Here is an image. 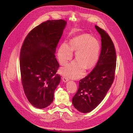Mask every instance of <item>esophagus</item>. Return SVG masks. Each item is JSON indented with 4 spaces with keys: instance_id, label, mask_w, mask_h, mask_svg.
Segmentation results:
<instances>
[{
    "instance_id": "1",
    "label": "esophagus",
    "mask_w": 133,
    "mask_h": 133,
    "mask_svg": "<svg viewBox=\"0 0 133 133\" xmlns=\"http://www.w3.org/2000/svg\"><path fill=\"white\" fill-rule=\"evenodd\" d=\"M63 81L64 82H68V79L67 78V77H63Z\"/></svg>"
}]
</instances>
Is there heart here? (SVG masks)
Returning <instances> with one entry per match:
<instances>
[{
    "mask_svg": "<svg viewBox=\"0 0 133 133\" xmlns=\"http://www.w3.org/2000/svg\"><path fill=\"white\" fill-rule=\"evenodd\" d=\"M101 44L98 40L87 34L76 36L69 41V45L64 43L58 51V57L62 66L67 64L72 58V51H76L75 59L61 70L68 77L76 78L83 75L85 69L89 70L97 64L99 59Z\"/></svg>",
    "mask_w": 133,
    "mask_h": 133,
    "instance_id": "heart-1",
    "label": "heart"
}]
</instances>
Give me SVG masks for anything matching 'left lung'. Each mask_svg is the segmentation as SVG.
<instances>
[{"label": "left lung", "instance_id": "8db88e82", "mask_svg": "<svg viewBox=\"0 0 133 133\" xmlns=\"http://www.w3.org/2000/svg\"><path fill=\"white\" fill-rule=\"evenodd\" d=\"M101 35L102 47L98 61L91 71L81 79L78 89L72 99L78 111L87 113L95 108L103 100L115 78L116 53L108 34L95 25Z\"/></svg>", "mask_w": 133, "mask_h": 133}]
</instances>
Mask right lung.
<instances>
[{
  "instance_id": "1",
  "label": "right lung",
  "mask_w": 133,
  "mask_h": 133,
  "mask_svg": "<svg viewBox=\"0 0 133 133\" xmlns=\"http://www.w3.org/2000/svg\"><path fill=\"white\" fill-rule=\"evenodd\" d=\"M66 25L63 19L43 22L28 33L22 45V83L27 98L37 108L50 105L61 82V77L56 74L59 65L55 53Z\"/></svg>"
}]
</instances>
